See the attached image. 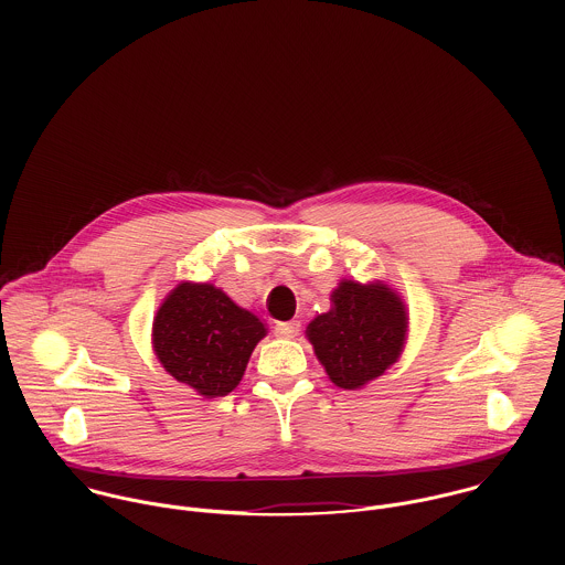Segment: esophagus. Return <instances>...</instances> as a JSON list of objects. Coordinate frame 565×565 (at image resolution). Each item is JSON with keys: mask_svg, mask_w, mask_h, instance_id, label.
<instances>
[{"mask_svg": "<svg viewBox=\"0 0 565 565\" xmlns=\"http://www.w3.org/2000/svg\"><path fill=\"white\" fill-rule=\"evenodd\" d=\"M298 332H300V322H296V320L276 323V334H278V337L294 339V337H298Z\"/></svg>", "mask_w": 565, "mask_h": 565, "instance_id": "34e87169", "label": "esophagus"}]
</instances>
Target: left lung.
<instances>
[{
  "label": "left lung",
  "mask_w": 565,
  "mask_h": 565,
  "mask_svg": "<svg viewBox=\"0 0 565 565\" xmlns=\"http://www.w3.org/2000/svg\"><path fill=\"white\" fill-rule=\"evenodd\" d=\"M406 334L401 298L383 285L343 280L332 291V309L307 328L330 381L356 390L396 363Z\"/></svg>",
  "instance_id": "8db88e82"
}]
</instances>
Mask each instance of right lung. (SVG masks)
Returning <instances> with one entry per match:
<instances>
[{
    "label": "right lung",
    "instance_id": "right-lung-1",
    "mask_svg": "<svg viewBox=\"0 0 565 565\" xmlns=\"http://www.w3.org/2000/svg\"><path fill=\"white\" fill-rule=\"evenodd\" d=\"M263 337L258 318L213 285H178L154 320V350L162 367L206 398L228 396L239 385Z\"/></svg>",
    "mask_w": 565,
    "mask_h": 565
}]
</instances>
